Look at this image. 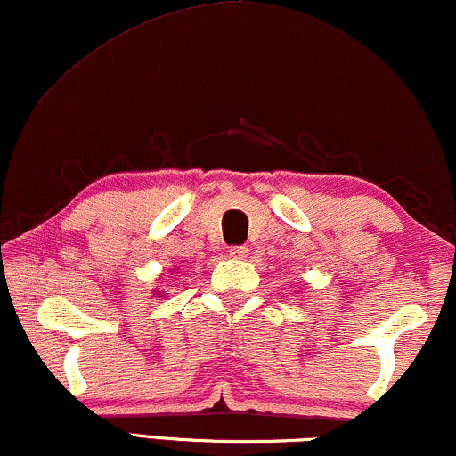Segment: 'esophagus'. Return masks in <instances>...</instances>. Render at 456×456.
I'll return each mask as SVG.
<instances>
[{
    "mask_svg": "<svg viewBox=\"0 0 456 456\" xmlns=\"http://www.w3.org/2000/svg\"><path fill=\"white\" fill-rule=\"evenodd\" d=\"M247 254H249V249H247L245 245H234V247H230V256L237 257V260H243V257H247Z\"/></svg>",
    "mask_w": 456,
    "mask_h": 456,
    "instance_id": "1",
    "label": "esophagus"
}]
</instances>
